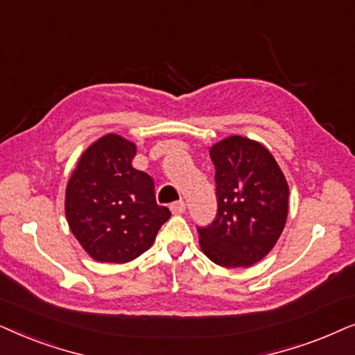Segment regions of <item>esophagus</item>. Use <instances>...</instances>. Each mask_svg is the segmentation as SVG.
Masks as SVG:
<instances>
[{
	"instance_id": "esophagus-1",
	"label": "esophagus",
	"mask_w": 355,
	"mask_h": 355,
	"mask_svg": "<svg viewBox=\"0 0 355 355\" xmlns=\"http://www.w3.org/2000/svg\"><path fill=\"white\" fill-rule=\"evenodd\" d=\"M185 209H187V205H185V201H175V202H172V205H170V211L173 212V214H183V212H185Z\"/></svg>"
}]
</instances>
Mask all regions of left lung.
I'll use <instances>...</instances> for the list:
<instances>
[{"label":"left lung","instance_id":"1","mask_svg":"<svg viewBox=\"0 0 355 355\" xmlns=\"http://www.w3.org/2000/svg\"><path fill=\"white\" fill-rule=\"evenodd\" d=\"M217 212L198 225L201 250L224 268H247L271 252L289 209V188L279 165L261 144L230 136L209 150Z\"/></svg>","mask_w":355,"mask_h":355}]
</instances>
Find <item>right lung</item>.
<instances>
[{"mask_svg": "<svg viewBox=\"0 0 355 355\" xmlns=\"http://www.w3.org/2000/svg\"><path fill=\"white\" fill-rule=\"evenodd\" d=\"M136 146L121 136L96 141L66 188L71 232L97 261L126 263L153 245L168 207L155 201L150 175L131 165Z\"/></svg>", "mask_w": 355, "mask_h": 355, "instance_id": "add662e5", "label": "right lung"}]
</instances>
